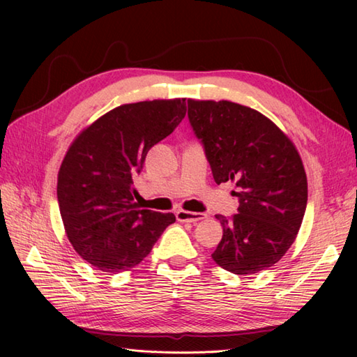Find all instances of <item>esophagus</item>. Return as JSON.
Returning <instances> with one entry per match:
<instances>
[{"label":"esophagus","mask_w":357,"mask_h":357,"mask_svg":"<svg viewBox=\"0 0 357 357\" xmlns=\"http://www.w3.org/2000/svg\"><path fill=\"white\" fill-rule=\"evenodd\" d=\"M206 218V213H198V211H185V210H178L176 211V219L181 222H198Z\"/></svg>","instance_id":"1"}]
</instances>
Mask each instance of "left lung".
Returning <instances> with one entry per match:
<instances>
[{"label": "left lung", "mask_w": 357, "mask_h": 357, "mask_svg": "<svg viewBox=\"0 0 357 357\" xmlns=\"http://www.w3.org/2000/svg\"><path fill=\"white\" fill-rule=\"evenodd\" d=\"M188 119L202 141L216 184L233 183L239 213L216 215L222 239L213 261L234 275L275 265L298 234L308 187L293 141L255 109L231 101L188 100Z\"/></svg>", "instance_id": "8db88e82"}]
</instances>
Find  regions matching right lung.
Listing matches in <instances>:
<instances>
[{
  "label": "right lung",
  "instance_id": "1",
  "mask_svg": "<svg viewBox=\"0 0 357 357\" xmlns=\"http://www.w3.org/2000/svg\"><path fill=\"white\" fill-rule=\"evenodd\" d=\"M185 98L123 104L78 133L58 172V204L72 247L92 267L127 271L146 257L173 213L135 207L147 151L185 116Z\"/></svg>",
  "mask_w": 357,
  "mask_h": 357
}]
</instances>
